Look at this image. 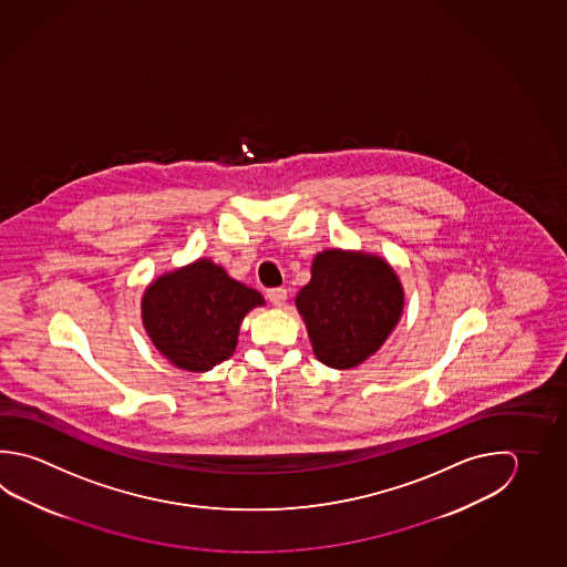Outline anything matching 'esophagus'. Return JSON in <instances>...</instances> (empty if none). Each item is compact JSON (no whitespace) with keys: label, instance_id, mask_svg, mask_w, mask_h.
<instances>
[{"label":"esophagus","instance_id":"esophagus-1","mask_svg":"<svg viewBox=\"0 0 567 567\" xmlns=\"http://www.w3.org/2000/svg\"><path fill=\"white\" fill-rule=\"evenodd\" d=\"M268 299L271 301V303H274V306H276V308H281V306L286 303V299H288V289H268Z\"/></svg>","mask_w":567,"mask_h":567}]
</instances>
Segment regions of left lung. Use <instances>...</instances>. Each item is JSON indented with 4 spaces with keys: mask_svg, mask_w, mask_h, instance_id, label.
<instances>
[{
    "mask_svg": "<svg viewBox=\"0 0 567 567\" xmlns=\"http://www.w3.org/2000/svg\"><path fill=\"white\" fill-rule=\"evenodd\" d=\"M296 308L316 358L333 370H350L390 338L402 318L403 288L380 256L326 249L313 258Z\"/></svg>",
    "mask_w": 567,
    "mask_h": 567,
    "instance_id": "8db88e82",
    "label": "left lung"
}]
</instances>
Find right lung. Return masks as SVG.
I'll use <instances>...</instances> for the list:
<instances>
[{
    "label": "right lung",
    "instance_id": "obj_1",
    "mask_svg": "<svg viewBox=\"0 0 567 567\" xmlns=\"http://www.w3.org/2000/svg\"><path fill=\"white\" fill-rule=\"evenodd\" d=\"M264 303L259 291L229 278L214 261L197 259L147 286L142 320L175 368L209 371L231 358L247 311Z\"/></svg>",
    "mask_w": 567,
    "mask_h": 567
}]
</instances>
